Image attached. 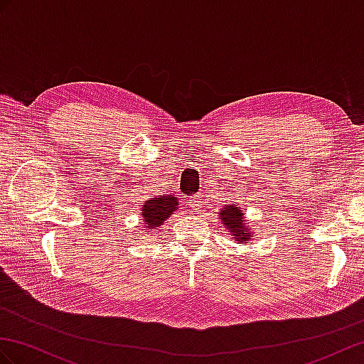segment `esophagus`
Here are the masks:
<instances>
[{
	"label": "esophagus",
	"mask_w": 364,
	"mask_h": 364,
	"mask_svg": "<svg viewBox=\"0 0 364 364\" xmlns=\"http://www.w3.org/2000/svg\"><path fill=\"white\" fill-rule=\"evenodd\" d=\"M201 206H203V204H201L200 197H192L189 200V208H191L192 212H198L201 209Z\"/></svg>",
	"instance_id": "esophagus-1"
}]
</instances>
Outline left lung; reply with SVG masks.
I'll list each match as a JSON object with an SVG mask.
<instances>
[{
  "label": "left lung",
  "instance_id": "left-lung-1",
  "mask_svg": "<svg viewBox=\"0 0 364 364\" xmlns=\"http://www.w3.org/2000/svg\"><path fill=\"white\" fill-rule=\"evenodd\" d=\"M220 220L221 225L230 232L232 238H234L238 245L247 243L252 240L254 232L250 226L246 225L245 212L238 204H228V206L220 209Z\"/></svg>",
  "mask_w": 364,
  "mask_h": 364
}]
</instances>
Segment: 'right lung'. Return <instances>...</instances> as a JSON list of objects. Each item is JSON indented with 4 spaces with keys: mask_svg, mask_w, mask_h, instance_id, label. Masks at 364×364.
<instances>
[{
    "mask_svg": "<svg viewBox=\"0 0 364 364\" xmlns=\"http://www.w3.org/2000/svg\"><path fill=\"white\" fill-rule=\"evenodd\" d=\"M178 204L180 201L175 195H160V197L146 200L141 208L144 230L163 226V223L178 209Z\"/></svg>",
    "mask_w": 364,
    "mask_h": 364,
    "instance_id": "1",
    "label": "right lung"
}]
</instances>
